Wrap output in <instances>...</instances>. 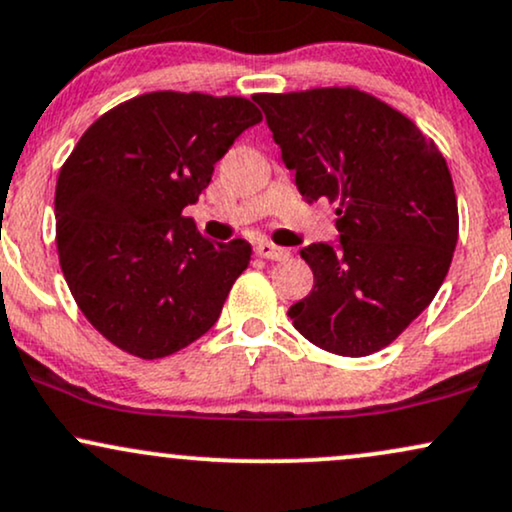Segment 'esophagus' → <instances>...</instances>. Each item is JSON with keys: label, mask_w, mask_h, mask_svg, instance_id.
Wrapping results in <instances>:
<instances>
[{"label": "esophagus", "mask_w": 512, "mask_h": 512, "mask_svg": "<svg viewBox=\"0 0 512 512\" xmlns=\"http://www.w3.org/2000/svg\"><path fill=\"white\" fill-rule=\"evenodd\" d=\"M257 255L264 257V260H272V262H286L291 257V250L288 248H279L274 243H260L257 245Z\"/></svg>", "instance_id": "34e87169"}]
</instances>
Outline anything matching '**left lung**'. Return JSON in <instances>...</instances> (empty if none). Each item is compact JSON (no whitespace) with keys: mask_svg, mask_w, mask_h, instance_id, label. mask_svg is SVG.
<instances>
[{"mask_svg":"<svg viewBox=\"0 0 512 512\" xmlns=\"http://www.w3.org/2000/svg\"><path fill=\"white\" fill-rule=\"evenodd\" d=\"M307 202H336L338 243L300 250L315 286L288 317L329 353L386 348L432 303L458 243L448 164L408 116L369 92L252 95Z\"/></svg>","mask_w":512,"mask_h":512,"instance_id":"left-lung-1","label":"left lung"}]
</instances>
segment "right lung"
I'll return each mask as SVG.
<instances>
[{"label": "right lung", "mask_w": 512, "mask_h": 512, "mask_svg": "<svg viewBox=\"0 0 512 512\" xmlns=\"http://www.w3.org/2000/svg\"><path fill=\"white\" fill-rule=\"evenodd\" d=\"M260 121L245 97L159 90L109 109L73 147L54 195L61 272L116 348L157 360L219 319L252 248L205 238L183 209Z\"/></svg>", "instance_id": "add662e5"}]
</instances>
